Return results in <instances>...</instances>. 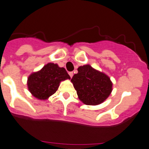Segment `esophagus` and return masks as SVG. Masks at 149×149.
<instances>
[{
	"label": "esophagus",
	"instance_id": "34e87169",
	"mask_svg": "<svg viewBox=\"0 0 149 149\" xmlns=\"http://www.w3.org/2000/svg\"><path fill=\"white\" fill-rule=\"evenodd\" d=\"M69 75L70 76L71 78H72L73 76V72H69Z\"/></svg>",
	"mask_w": 149,
	"mask_h": 149
}]
</instances>
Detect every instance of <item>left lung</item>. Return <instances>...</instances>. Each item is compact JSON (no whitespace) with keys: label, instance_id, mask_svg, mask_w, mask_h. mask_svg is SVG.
I'll return each mask as SVG.
<instances>
[{"label":"left lung","instance_id":"1","mask_svg":"<svg viewBox=\"0 0 149 149\" xmlns=\"http://www.w3.org/2000/svg\"><path fill=\"white\" fill-rule=\"evenodd\" d=\"M78 71L71 81L80 100L86 105L102 103L112 91L113 84L109 77L89 65L80 66Z\"/></svg>","mask_w":149,"mask_h":149}]
</instances>
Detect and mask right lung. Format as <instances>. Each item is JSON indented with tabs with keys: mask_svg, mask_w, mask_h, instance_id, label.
<instances>
[{
	"mask_svg": "<svg viewBox=\"0 0 149 149\" xmlns=\"http://www.w3.org/2000/svg\"><path fill=\"white\" fill-rule=\"evenodd\" d=\"M70 78L65 68L49 63L28 77L27 87L36 98L45 100L56 93L61 81Z\"/></svg>",
	"mask_w": 149,
	"mask_h": 149,
	"instance_id": "right-lung-1",
	"label": "right lung"
}]
</instances>
